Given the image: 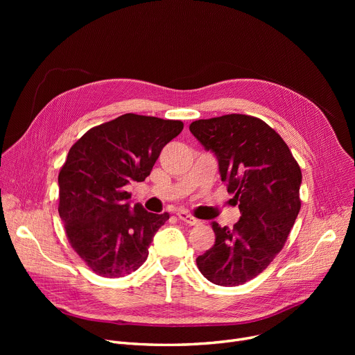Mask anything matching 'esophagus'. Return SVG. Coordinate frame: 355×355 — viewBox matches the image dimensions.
Wrapping results in <instances>:
<instances>
[{
    "mask_svg": "<svg viewBox=\"0 0 355 355\" xmlns=\"http://www.w3.org/2000/svg\"><path fill=\"white\" fill-rule=\"evenodd\" d=\"M177 216H178V218H180L181 221L187 223V225H190V226H198V225H200V220L196 218L194 216L189 214L187 211H182V210H181V211L177 213Z\"/></svg>",
    "mask_w": 355,
    "mask_h": 355,
    "instance_id": "esophagus-1",
    "label": "esophagus"
}]
</instances>
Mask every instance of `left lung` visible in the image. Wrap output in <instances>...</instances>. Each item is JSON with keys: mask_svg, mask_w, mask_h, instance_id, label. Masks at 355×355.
<instances>
[{"mask_svg": "<svg viewBox=\"0 0 355 355\" xmlns=\"http://www.w3.org/2000/svg\"><path fill=\"white\" fill-rule=\"evenodd\" d=\"M190 130L217 157L221 181L241 213L233 229L211 223L216 241L197 257V266L216 285H243L286 243L301 210V168L281 135L259 118L198 119Z\"/></svg>", "mask_w": 355, "mask_h": 355, "instance_id": "1", "label": "left lung"}]
</instances>
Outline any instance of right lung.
I'll return each mask as SVG.
<instances>
[{
  "mask_svg": "<svg viewBox=\"0 0 355 355\" xmlns=\"http://www.w3.org/2000/svg\"><path fill=\"white\" fill-rule=\"evenodd\" d=\"M184 128L181 121L125 114L76 141L59 173V214L73 250L103 277L135 272L154 234L170 214L129 210L126 185L153 171L162 148Z\"/></svg>",
  "mask_w": 355,
  "mask_h": 355,
  "instance_id": "add662e5",
  "label": "right lung"
}]
</instances>
